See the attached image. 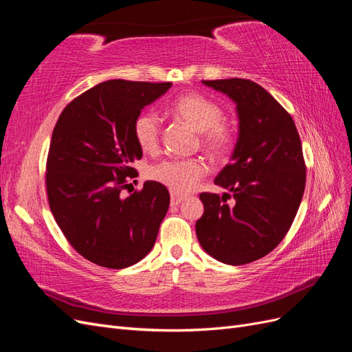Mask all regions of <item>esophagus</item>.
<instances>
[{
  "instance_id": "obj_1",
  "label": "esophagus",
  "mask_w": 352,
  "mask_h": 352,
  "mask_svg": "<svg viewBox=\"0 0 352 352\" xmlns=\"http://www.w3.org/2000/svg\"><path fill=\"white\" fill-rule=\"evenodd\" d=\"M186 197L185 195H177V194H172L170 195V204L172 206H179Z\"/></svg>"
}]
</instances>
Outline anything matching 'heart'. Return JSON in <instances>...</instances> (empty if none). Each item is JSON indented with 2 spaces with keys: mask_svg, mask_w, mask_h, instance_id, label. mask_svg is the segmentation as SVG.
I'll return each instance as SVG.
<instances>
[{
  "mask_svg": "<svg viewBox=\"0 0 352 352\" xmlns=\"http://www.w3.org/2000/svg\"><path fill=\"white\" fill-rule=\"evenodd\" d=\"M173 114L199 133V144L211 157H221L232 145L233 135L230 127L221 122L220 105L198 94L179 97L172 104ZM135 140L144 151L157 150L162 133L160 117L151 111H142L133 123ZM207 167L199 160H166L150 168L151 180L167 186L173 192H189L206 175Z\"/></svg>",
  "mask_w": 352,
  "mask_h": 352,
  "instance_id": "heart-1",
  "label": "heart"
}]
</instances>
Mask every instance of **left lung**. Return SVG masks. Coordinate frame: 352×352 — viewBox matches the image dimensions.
<instances>
[{
  "label": "left lung",
  "instance_id": "left-lung-1",
  "mask_svg": "<svg viewBox=\"0 0 352 352\" xmlns=\"http://www.w3.org/2000/svg\"><path fill=\"white\" fill-rule=\"evenodd\" d=\"M235 102L238 140L230 163L214 179L229 194H201L197 238L212 258L230 265L258 260L289 230L305 188V164L292 117L247 79L202 80Z\"/></svg>",
  "mask_w": 352,
  "mask_h": 352
}]
</instances>
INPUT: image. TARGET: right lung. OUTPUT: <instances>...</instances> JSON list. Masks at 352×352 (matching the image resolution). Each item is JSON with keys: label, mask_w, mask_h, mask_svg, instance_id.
<instances>
[{"label": "right lung", "mask_w": 352, "mask_h": 352, "mask_svg": "<svg viewBox=\"0 0 352 352\" xmlns=\"http://www.w3.org/2000/svg\"><path fill=\"white\" fill-rule=\"evenodd\" d=\"M172 83L113 79L73 100L52 131L47 192L52 216L82 257L109 269L141 261L168 210L166 186L148 180L122 197L141 160L133 123Z\"/></svg>", "instance_id": "1"}]
</instances>
